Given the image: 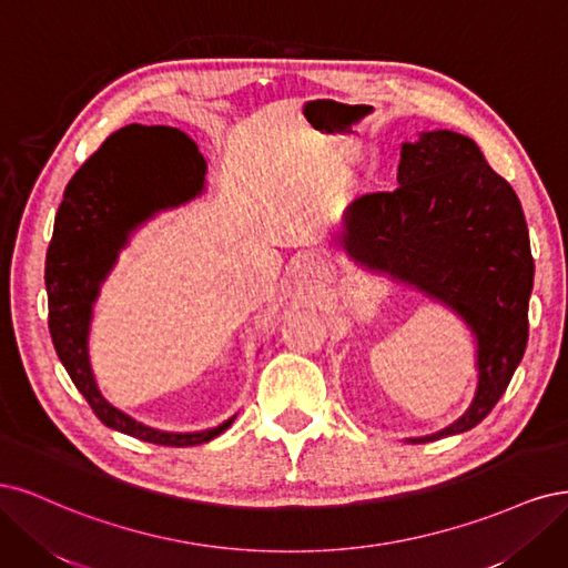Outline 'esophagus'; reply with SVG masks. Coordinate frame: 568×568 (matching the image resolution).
<instances>
[{
	"label": "esophagus",
	"instance_id": "34e87169",
	"mask_svg": "<svg viewBox=\"0 0 568 568\" xmlns=\"http://www.w3.org/2000/svg\"><path fill=\"white\" fill-rule=\"evenodd\" d=\"M302 276H304V278H318V276H321V268H318L314 262H306V264L302 266Z\"/></svg>",
	"mask_w": 568,
	"mask_h": 568
}]
</instances>
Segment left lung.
<instances>
[{"label": "left lung", "instance_id": "obj_1", "mask_svg": "<svg viewBox=\"0 0 568 568\" xmlns=\"http://www.w3.org/2000/svg\"><path fill=\"white\" fill-rule=\"evenodd\" d=\"M346 250L450 304L477 335L479 387L469 410L436 442L477 427L498 404L528 339L534 257L521 203L479 145L448 130L404 143L394 191L346 207Z\"/></svg>", "mask_w": 568, "mask_h": 568}]
</instances>
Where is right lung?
<instances>
[{
  "mask_svg": "<svg viewBox=\"0 0 568 568\" xmlns=\"http://www.w3.org/2000/svg\"><path fill=\"white\" fill-rule=\"evenodd\" d=\"M205 158L174 126H124L108 136L68 181L47 250L49 333L72 384L105 427L158 446H197L231 427L168 434L145 427L101 396L89 368L91 302L130 233L158 210L176 207L205 186Z\"/></svg>",
  "mask_w": 568,
  "mask_h": 568,
  "instance_id": "1",
  "label": "right lung"
}]
</instances>
